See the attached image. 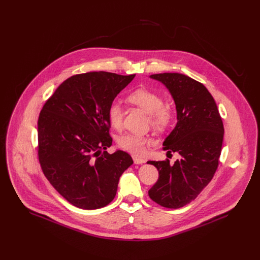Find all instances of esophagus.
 Returning a JSON list of instances; mask_svg holds the SVG:
<instances>
[{
  "mask_svg": "<svg viewBox=\"0 0 260 260\" xmlns=\"http://www.w3.org/2000/svg\"><path fill=\"white\" fill-rule=\"evenodd\" d=\"M133 159H134V161H135V164H136V165H141V164H144V162H145L144 159L139 158V157H136V156H134Z\"/></svg>",
  "mask_w": 260,
  "mask_h": 260,
  "instance_id": "1",
  "label": "esophagus"
}]
</instances>
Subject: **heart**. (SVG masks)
Listing matches in <instances>:
<instances>
[{
  "instance_id": "1",
  "label": "heart",
  "mask_w": 260,
  "mask_h": 260,
  "mask_svg": "<svg viewBox=\"0 0 260 260\" xmlns=\"http://www.w3.org/2000/svg\"><path fill=\"white\" fill-rule=\"evenodd\" d=\"M126 100L141 110L149 114L152 126L157 129L168 128L173 120L172 108L164 104L161 95L147 87H138L126 96ZM108 122L113 128L119 129L123 124V108L119 103H112L107 111ZM152 140L146 136L137 134H125L118 138V145L133 154L140 155L145 151L146 144Z\"/></svg>"
}]
</instances>
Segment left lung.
Listing matches in <instances>:
<instances>
[{
	"label": "left lung",
	"instance_id": "obj_1",
	"mask_svg": "<svg viewBox=\"0 0 260 260\" xmlns=\"http://www.w3.org/2000/svg\"><path fill=\"white\" fill-rule=\"evenodd\" d=\"M173 96L177 123L162 145L168 153L181 158L170 164L149 161L159 172L158 181L149 197L161 207L179 209L197 198L217 170L224 127L216 103L208 88L198 81L179 73L151 75Z\"/></svg>",
	"mask_w": 260,
	"mask_h": 260
}]
</instances>
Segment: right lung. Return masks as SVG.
I'll list each match as a JSON object with an SVG mask.
<instances>
[{"label": "right lung", "instance_id": "1", "mask_svg": "<svg viewBox=\"0 0 260 260\" xmlns=\"http://www.w3.org/2000/svg\"><path fill=\"white\" fill-rule=\"evenodd\" d=\"M136 77L88 72L65 80L47 100L38 120V156L50 184L70 204L96 210L115 198L120 176L133 165L112 145L107 111Z\"/></svg>", "mask_w": 260, "mask_h": 260}]
</instances>
